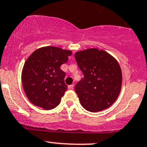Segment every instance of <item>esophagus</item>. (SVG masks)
Wrapping results in <instances>:
<instances>
[{
  "label": "esophagus",
  "instance_id": "obj_1",
  "mask_svg": "<svg viewBox=\"0 0 147 147\" xmlns=\"http://www.w3.org/2000/svg\"><path fill=\"white\" fill-rule=\"evenodd\" d=\"M73 88H74V85H70V86H68L69 90H73Z\"/></svg>",
  "mask_w": 147,
  "mask_h": 147
}]
</instances>
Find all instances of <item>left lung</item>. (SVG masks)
Returning <instances> with one entry per match:
<instances>
[{"mask_svg":"<svg viewBox=\"0 0 147 147\" xmlns=\"http://www.w3.org/2000/svg\"><path fill=\"white\" fill-rule=\"evenodd\" d=\"M75 57L84 74L75 88L82 107L91 112L110 107L121 88L122 73L118 61L104 50L96 48L77 51Z\"/></svg>","mask_w":147,"mask_h":147,"instance_id":"left-lung-1","label":"left lung"}]
</instances>
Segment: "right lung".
<instances>
[{"mask_svg":"<svg viewBox=\"0 0 147 147\" xmlns=\"http://www.w3.org/2000/svg\"><path fill=\"white\" fill-rule=\"evenodd\" d=\"M72 51L56 47L40 48L27 59L22 73L26 95L33 105L46 110L57 107L67 91L61 65Z\"/></svg>","mask_w":147,"mask_h":147,"instance_id":"right-lung-1","label":"right lung"}]
</instances>
